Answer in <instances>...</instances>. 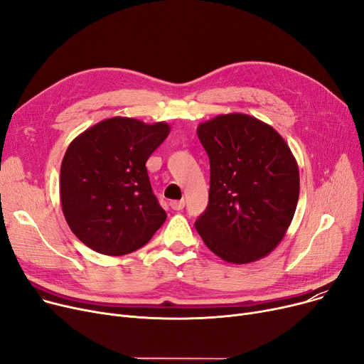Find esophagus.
Listing matches in <instances>:
<instances>
[{"instance_id": "34e87169", "label": "esophagus", "mask_w": 364, "mask_h": 364, "mask_svg": "<svg viewBox=\"0 0 364 364\" xmlns=\"http://www.w3.org/2000/svg\"><path fill=\"white\" fill-rule=\"evenodd\" d=\"M171 208L174 209V211H181V209L184 208V200H172L171 202Z\"/></svg>"}]
</instances>
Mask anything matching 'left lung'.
Returning a JSON list of instances; mask_svg holds the SVG:
<instances>
[{"label": "left lung", "instance_id": "left-lung-1", "mask_svg": "<svg viewBox=\"0 0 364 364\" xmlns=\"http://www.w3.org/2000/svg\"><path fill=\"white\" fill-rule=\"evenodd\" d=\"M196 131L211 165L198 233L227 262L267 257L288 232L299 198V169L288 143L245 113L218 114Z\"/></svg>", "mask_w": 364, "mask_h": 364}]
</instances>
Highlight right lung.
<instances>
[{
  "label": "right lung",
  "instance_id": "add662e5",
  "mask_svg": "<svg viewBox=\"0 0 364 364\" xmlns=\"http://www.w3.org/2000/svg\"><path fill=\"white\" fill-rule=\"evenodd\" d=\"M169 131L166 122L114 117L69 144L60 168L62 211L72 233L92 251L134 252L165 223L146 162Z\"/></svg>",
  "mask_w": 364,
  "mask_h": 364
}]
</instances>
